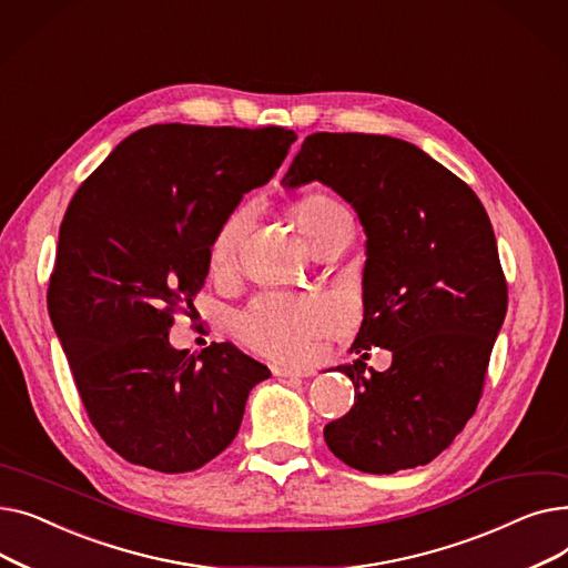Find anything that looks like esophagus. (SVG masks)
Segmentation results:
<instances>
[{
  "instance_id": "1",
  "label": "esophagus",
  "mask_w": 568,
  "mask_h": 568,
  "mask_svg": "<svg viewBox=\"0 0 568 568\" xmlns=\"http://www.w3.org/2000/svg\"><path fill=\"white\" fill-rule=\"evenodd\" d=\"M276 377H311V371L304 368H287V366H274Z\"/></svg>"
}]
</instances>
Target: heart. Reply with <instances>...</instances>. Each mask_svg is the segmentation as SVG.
I'll return each instance as SVG.
<instances>
[{
  "instance_id": "1",
  "label": "heart",
  "mask_w": 568,
  "mask_h": 568,
  "mask_svg": "<svg viewBox=\"0 0 568 568\" xmlns=\"http://www.w3.org/2000/svg\"><path fill=\"white\" fill-rule=\"evenodd\" d=\"M338 214H345V209L326 195H308L294 204V221L306 242ZM251 223L253 209L236 206L219 225L209 246V262L214 272H230L234 266ZM336 320V308L320 296L266 292L236 317L234 326L239 338L253 349L281 362H302L308 356L313 341L334 329Z\"/></svg>"
}]
</instances>
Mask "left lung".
I'll list each match as a JSON object with an SVG mask.
<instances>
[{
	"instance_id": "left-lung-1",
	"label": "left lung",
	"mask_w": 568,
	"mask_h": 568,
	"mask_svg": "<svg viewBox=\"0 0 568 568\" xmlns=\"http://www.w3.org/2000/svg\"><path fill=\"white\" fill-rule=\"evenodd\" d=\"M336 191L366 232L364 322L343 364L354 405L324 426L345 465L394 474L435 460L479 405L506 315V281L481 200L424 149L389 135L313 133L285 189ZM371 346L395 356L365 368Z\"/></svg>"
}]
</instances>
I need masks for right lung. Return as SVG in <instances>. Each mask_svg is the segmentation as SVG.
I'll list each match as a JSON object with an SVG mask.
<instances>
[{"instance_id": "obj_1", "label": "right lung", "mask_w": 568, "mask_h": 568, "mask_svg": "<svg viewBox=\"0 0 568 568\" xmlns=\"http://www.w3.org/2000/svg\"><path fill=\"white\" fill-rule=\"evenodd\" d=\"M294 131L154 124L131 133L73 195L48 311L82 405L110 449L165 474L227 449L272 375L232 343L174 349V311L209 274V246L244 193L285 161Z\"/></svg>"}]
</instances>
